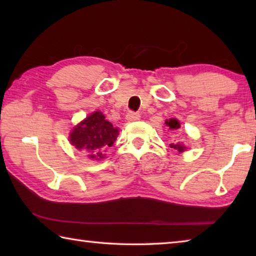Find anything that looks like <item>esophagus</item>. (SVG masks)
<instances>
[{
	"label": "esophagus",
	"mask_w": 256,
	"mask_h": 256,
	"mask_svg": "<svg viewBox=\"0 0 256 256\" xmlns=\"http://www.w3.org/2000/svg\"><path fill=\"white\" fill-rule=\"evenodd\" d=\"M140 118H141L140 114H138V112H130L126 115V120H128V122H134V120H140Z\"/></svg>",
	"instance_id": "obj_1"
}]
</instances>
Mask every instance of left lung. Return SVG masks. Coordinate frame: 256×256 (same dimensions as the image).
I'll return each mask as SVG.
<instances>
[{
    "instance_id": "left-lung-1",
    "label": "left lung",
    "mask_w": 256,
    "mask_h": 256,
    "mask_svg": "<svg viewBox=\"0 0 256 256\" xmlns=\"http://www.w3.org/2000/svg\"><path fill=\"white\" fill-rule=\"evenodd\" d=\"M166 125L168 128H170V130H172V131H176V130L180 128V122L175 118H170V120H166ZM170 148H172L176 151H178V152H183V151L186 149L185 146L183 144H178V142H176V144H172Z\"/></svg>"
}]
</instances>
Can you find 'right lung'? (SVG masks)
Returning <instances> with one entry per match:
<instances>
[{
  "label": "right lung",
  "mask_w": 256,
  "mask_h": 256,
  "mask_svg": "<svg viewBox=\"0 0 256 256\" xmlns=\"http://www.w3.org/2000/svg\"><path fill=\"white\" fill-rule=\"evenodd\" d=\"M118 136V128L106 120L100 112H94L73 128L70 141L78 150L88 154L89 158L99 160L104 158V151L112 146Z\"/></svg>",
  "instance_id": "1"
}]
</instances>
